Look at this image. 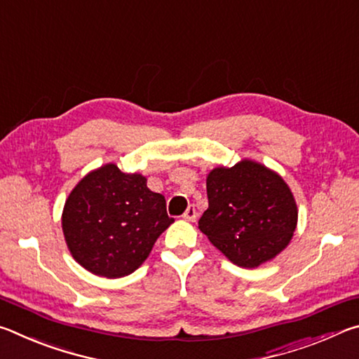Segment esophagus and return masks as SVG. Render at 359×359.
Segmentation results:
<instances>
[{"mask_svg":"<svg viewBox=\"0 0 359 359\" xmlns=\"http://www.w3.org/2000/svg\"><path fill=\"white\" fill-rule=\"evenodd\" d=\"M196 217H198L196 209H194L193 205H190V208H188V209L185 210V214H184V218H185L187 222H194V220H196Z\"/></svg>","mask_w":359,"mask_h":359,"instance_id":"1","label":"esophagus"}]
</instances>
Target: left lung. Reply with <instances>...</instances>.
<instances>
[{"label":"left lung","instance_id":"8db88e82","mask_svg":"<svg viewBox=\"0 0 359 359\" xmlns=\"http://www.w3.org/2000/svg\"><path fill=\"white\" fill-rule=\"evenodd\" d=\"M205 187L209 208L198 226L231 263L252 269L287 248L297 205L280 174L245 158L212 169Z\"/></svg>","mask_w":359,"mask_h":359}]
</instances>
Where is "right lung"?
I'll return each mask as SVG.
<instances>
[{"instance_id": "1", "label": "right lung", "mask_w": 359, "mask_h": 359, "mask_svg": "<svg viewBox=\"0 0 359 359\" xmlns=\"http://www.w3.org/2000/svg\"><path fill=\"white\" fill-rule=\"evenodd\" d=\"M172 223L165 196L151 191L142 174L121 172L114 163L83 175L62 214L72 258L92 274L107 278L135 272Z\"/></svg>"}]
</instances>
